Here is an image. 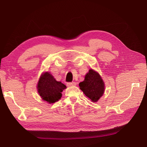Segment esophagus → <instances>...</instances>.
<instances>
[{"instance_id": "1", "label": "esophagus", "mask_w": 147, "mask_h": 147, "mask_svg": "<svg viewBox=\"0 0 147 147\" xmlns=\"http://www.w3.org/2000/svg\"><path fill=\"white\" fill-rule=\"evenodd\" d=\"M76 82H69L67 83V84L68 86H76Z\"/></svg>"}]
</instances>
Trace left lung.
Wrapping results in <instances>:
<instances>
[{
	"instance_id": "1",
	"label": "left lung",
	"mask_w": 147,
	"mask_h": 147,
	"mask_svg": "<svg viewBox=\"0 0 147 147\" xmlns=\"http://www.w3.org/2000/svg\"><path fill=\"white\" fill-rule=\"evenodd\" d=\"M80 89L92 102H97L105 90V84L101 76L94 69H90L84 80L79 83Z\"/></svg>"
}]
</instances>
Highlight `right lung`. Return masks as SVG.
I'll return each mask as SVG.
<instances>
[{"instance_id": "1", "label": "right lung", "mask_w": 147, "mask_h": 147, "mask_svg": "<svg viewBox=\"0 0 147 147\" xmlns=\"http://www.w3.org/2000/svg\"><path fill=\"white\" fill-rule=\"evenodd\" d=\"M66 86L58 82L48 72L43 73L37 83V92L42 99L49 104L58 101L62 96L61 92L66 89Z\"/></svg>"}]
</instances>
